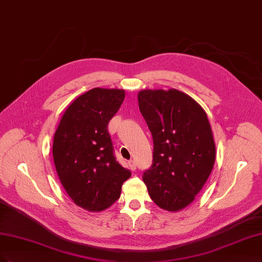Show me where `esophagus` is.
Returning <instances> with one entry per match:
<instances>
[{"label":"esophagus","instance_id":"34e87169","mask_svg":"<svg viewBox=\"0 0 262 262\" xmlns=\"http://www.w3.org/2000/svg\"><path fill=\"white\" fill-rule=\"evenodd\" d=\"M129 167H130V169L132 171H134L135 169H137V161H135V160H130L129 161Z\"/></svg>","mask_w":262,"mask_h":262}]
</instances>
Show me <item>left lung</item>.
Masks as SVG:
<instances>
[{
	"label": "left lung",
	"mask_w": 262,
	"mask_h": 262,
	"mask_svg": "<svg viewBox=\"0 0 262 262\" xmlns=\"http://www.w3.org/2000/svg\"><path fill=\"white\" fill-rule=\"evenodd\" d=\"M138 100L154 142L152 164L143 172V181L160 208L183 209L200 193L214 164L208 118L192 97L174 89L143 90Z\"/></svg>",
	"instance_id": "obj_1"
}]
</instances>
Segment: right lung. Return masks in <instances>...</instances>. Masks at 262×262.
Segmentation results:
<instances>
[{
  "label": "right lung",
  "mask_w": 262,
  "mask_h": 262,
  "mask_svg": "<svg viewBox=\"0 0 262 262\" xmlns=\"http://www.w3.org/2000/svg\"><path fill=\"white\" fill-rule=\"evenodd\" d=\"M123 100L122 90H90L67 108L54 135L53 158L60 182L75 204L90 211L112 206L131 177L116 159L108 132Z\"/></svg>",
  "instance_id": "1"
}]
</instances>
